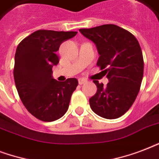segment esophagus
I'll return each mask as SVG.
<instances>
[{
  "mask_svg": "<svg viewBox=\"0 0 159 159\" xmlns=\"http://www.w3.org/2000/svg\"><path fill=\"white\" fill-rule=\"evenodd\" d=\"M85 82H87V80L84 79V78H79V79H78V83H79L80 85L84 84Z\"/></svg>",
  "mask_w": 159,
  "mask_h": 159,
  "instance_id": "esophagus-1",
  "label": "esophagus"
}]
</instances>
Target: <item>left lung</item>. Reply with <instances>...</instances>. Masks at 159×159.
Returning <instances> with one entry per match:
<instances>
[{
    "mask_svg": "<svg viewBox=\"0 0 159 159\" xmlns=\"http://www.w3.org/2000/svg\"><path fill=\"white\" fill-rule=\"evenodd\" d=\"M79 31L94 42L100 54L97 66L109 79L106 86L93 81L97 93L89 99L95 113L112 120L129 111L139 92L143 58L134 34L116 25H103Z\"/></svg>",
    "mask_w": 159,
    "mask_h": 159,
    "instance_id": "left-lung-1",
    "label": "left lung"
}]
</instances>
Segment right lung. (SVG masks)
Returning <instances> with one entry per match:
<instances>
[{
    "mask_svg": "<svg viewBox=\"0 0 159 159\" xmlns=\"http://www.w3.org/2000/svg\"><path fill=\"white\" fill-rule=\"evenodd\" d=\"M75 31L39 30L19 43L15 55L14 79L21 102L35 118L44 122L58 120L67 112L77 78L58 82L52 77V67L59 58L61 43L74 37Z\"/></svg>",
    "mask_w": 159,
    "mask_h": 159,
    "instance_id": "obj_1",
    "label": "right lung"
}]
</instances>
